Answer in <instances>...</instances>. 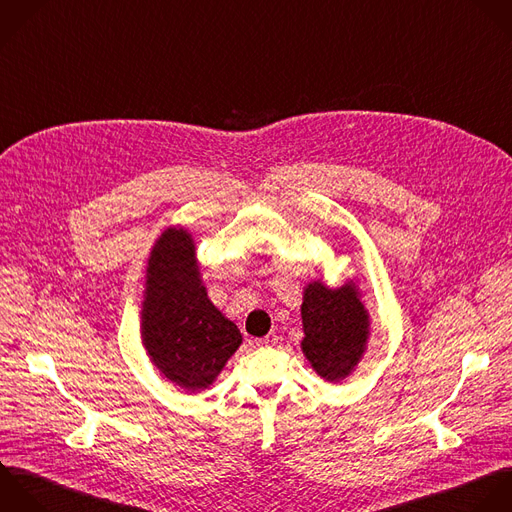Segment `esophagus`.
<instances>
[{"mask_svg": "<svg viewBox=\"0 0 512 512\" xmlns=\"http://www.w3.org/2000/svg\"><path fill=\"white\" fill-rule=\"evenodd\" d=\"M277 341H279V337H277L275 333H269V335H265V337L257 339V341H255V345H257V347H273Z\"/></svg>", "mask_w": 512, "mask_h": 512, "instance_id": "34e87169", "label": "esophagus"}]
</instances>
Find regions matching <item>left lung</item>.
<instances>
[{
	"mask_svg": "<svg viewBox=\"0 0 512 512\" xmlns=\"http://www.w3.org/2000/svg\"><path fill=\"white\" fill-rule=\"evenodd\" d=\"M301 349L313 371L329 381L347 379L363 359L369 341V311L355 281L337 289L321 279L303 289Z\"/></svg>",
	"mask_w": 512,
	"mask_h": 512,
	"instance_id": "obj_1",
	"label": "left lung"
}]
</instances>
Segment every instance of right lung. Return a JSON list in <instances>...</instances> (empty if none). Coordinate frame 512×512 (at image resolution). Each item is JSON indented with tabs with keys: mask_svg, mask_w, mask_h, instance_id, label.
I'll use <instances>...</instances> for the list:
<instances>
[{
	"mask_svg": "<svg viewBox=\"0 0 512 512\" xmlns=\"http://www.w3.org/2000/svg\"><path fill=\"white\" fill-rule=\"evenodd\" d=\"M193 235L167 227L151 247L141 301V343L157 371L187 393L209 389L243 343L207 297Z\"/></svg>",
	"mask_w": 512,
	"mask_h": 512,
	"instance_id": "add662e5",
	"label": "right lung"
}]
</instances>
